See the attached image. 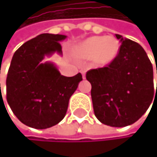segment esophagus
Here are the masks:
<instances>
[{
	"mask_svg": "<svg viewBox=\"0 0 157 157\" xmlns=\"http://www.w3.org/2000/svg\"><path fill=\"white\" fill-rule=\"evenodd\" d=\"M81 72L83 74V78L85 79V78H86V70H81Z\"/></svg>",
	"mask_w": 157,
	"mask_h": 157,
	"instance_id": "esophagus-1",
	"label": "esophagus"
}]
</instances>
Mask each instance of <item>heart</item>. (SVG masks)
Masks as SVG:
<instances>
[{
	"mask_svg": "<svg viewBox=\"0 0 157 157\" xmlns=\"http://www.w3.org/2000/svg\"><path fill=\"white\" fill-rule=\"evenodd\" d=\"M119 43L113 36H92L77 48V56L86 59H93L105 64L115 58Z\"/></svg>",
	"mask_w": 157,
	"mask_h": 157,
	"instance_id": "heart-1",
	"label": "heart"
}]
</instances>
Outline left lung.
<instances>
[{
  "instance_id": "1",
  "label": "left lung",
  "mask_w": 157,
  "mask_h": 157,
  "mask_svg": "<svg viewBox=\"0 0 157 157\" xmlns=\"http://www.w3.org/2000/svg\"><path fill=\"white\" fill-rule=\"evenodd\" d=\"M121 42L116 57L102 68L89 70L91 99L96 118L112 127H124L142 117L154 99V71L144 49L136 42ZM157 72V71H156Z\"/></svg>"
}]
</instances>
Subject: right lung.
<instances>
[{"instance_id":"1","label":"right lung","mask_w":157,"mask_h":157,"mask_svg":"<svg viewBox=\"0 0 157 157\" xmlns=\"http://www.w3.org/2000/svg\"><path fill=\"white\" fill-rule=\"evenodd\" d=\"M66 36L41 34L17 49L6 77V100L23 124L46 129L60 122L68 110L69 100L83 80L60 74L51 63H41L45 56L62 52L60 41Z\"/></svg>"}]
</instances>
